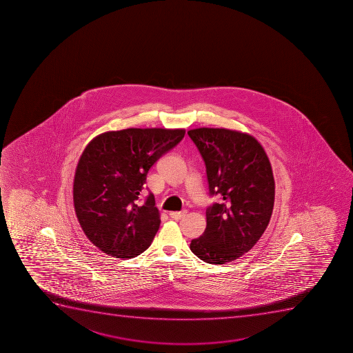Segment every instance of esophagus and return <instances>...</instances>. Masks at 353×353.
I'll return each mask as SVG.
<instances>
[{"instance_id": "1", "label": "esophagus", "mask_w": 353, "mask_h": 353, "mask_svg": "<svg viewBox=\"0 0 353 353\" xmlns=\"http://www.w3.org/2000/svg\"><path fill=\"white\" fill-rule=\"evenodd\" d=\"M186 210H182V212H170L169 215H170L171 219H174V220H181L183 216H185Z\"/></svg>"}]
</instances>
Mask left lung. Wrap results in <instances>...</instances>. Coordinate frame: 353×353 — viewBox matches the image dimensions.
I'll return each instance as SVG.
<instances>
[{"instance_id": "obj_1", "label": "left lung", "mask_w": 353, "mask_h": 353, "mask_svg": "<svg viewBox=\"0 0 353 353\" xmlns=\"http://www.w3.org/2000/svg\"><path fill=\"white\" fill-rule=\"evenodd\" d=\"M206 164L210 196L203 236L192 239L194 254L213 265L248 253L268 227L275 199L272 165L254 137L234 130L199 128L188 131Z\"/></svg>"}]
</instances>
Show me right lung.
<instances>
[{"label": "right lung", "mask_w": 353, "mask_h": 353, "mask_svg": "<svg viewBox=\"0 0 353 353\" xmlns=\"http://www.w3.org/2000/svg\"><path fill=\"white\" fill-rule=\"evenodd\" d=\"M184 129H131L101 133L78 161L76 215L86 237L105 254L134 258L150 248L160 213L153 193L139 205L152 165L184 138Z\"/></svg>", "instance_id": "obj_1"}]
</instances>
